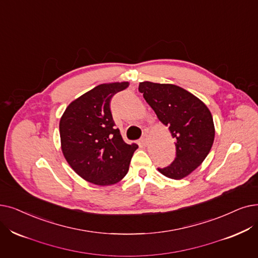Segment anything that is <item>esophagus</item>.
Returning a JSON list of instances; mask_svg holds the SVG:
<instances>
[{"instance_id": "1", "label": "esophagus", "mask_w": 258, "mask_h": 258, "mask_svg": "<svg viewBox=\"0 0 258 258\" xmlns=\"http://www.w3.org/2000/svg\"><path fill=\"white\" fill-rule=\"evenodd\" d=\"M140 142H141L142 145H147L148 144V135H147V134H144V135L141 137Z\"/></svg>"}]
</instances>
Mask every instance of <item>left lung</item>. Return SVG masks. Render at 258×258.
I'll list each match as a JSON object with an SVG mask.
<instances>
[{
    "instance_id": "8db88e82",
    "label": "left lung",
    "mask_w": 258,
    "mask_h": 258,
    "mask_svg": "<svg viewBox=\"0 0 258 258\" xmlns=\"http://www.w3.org/2000/svg\"><path fill=\"white\" fill-rule=\"evenodd\" d=\"M139 92L176 139L174 161L158 171L176 180L186 177L203 163L214 142L211 111L193 94L174 84L144 81Z\"/></svg>"
}]
</instances>
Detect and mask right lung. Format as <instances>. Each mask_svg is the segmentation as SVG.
<instances>
[{
  "instance_id": "right-lung-1",
  "label": "right lung",
  "mask_w": 258,
  "mask_h": 258,
  "mask_svg": "<svg viewBox=\"0 0 258 258\" xmlns=\"http://www.w3.org/2000/svg\"><path fill=\"white\" fill-rule=\"evenodd\" d=\"M128 82L100 84L66 107L60 120L61 148L66 161L84 180L110 185L124 177L136 143L122 139L109 107Z\"/></svg>"
}]
</instances>
